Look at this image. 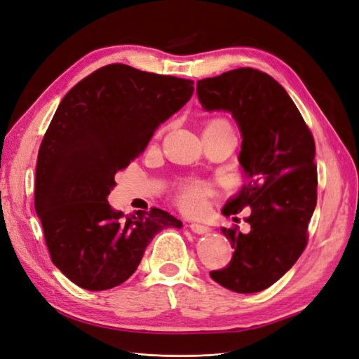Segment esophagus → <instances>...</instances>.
<instances>
[{
	"mask_svg": "<svg viewBox=\"0 0 359 359\" xmlns=\"http://www.w3.org/2000/svg\"><path fill=\"white\" fill-rule=\"evenodd\" d=\"M190 229H191V232H194V233L202 235V233L208 232L210 227L205 226V224H201V223H191V224H190Z\"/></svg>",
	"mask_w": 359,
	"mask_h": 359,
	"instance_id": "obj_1",
	"label": "esophagus"
}]
</instances>
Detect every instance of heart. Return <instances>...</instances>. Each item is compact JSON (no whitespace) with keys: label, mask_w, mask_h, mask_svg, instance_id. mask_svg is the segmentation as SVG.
Masks as SVG:
<instances>
[{"label":"heart","mask_w":359,"mask_h":359,"mask_svg":"<svg viewBox=\"0 0 359 359\" xmlns=\"http://www.w3.org/2000/svg\"><path fill=\"white\" fill-rule=\"evenodd\" d=\"M206 128H231V126L226 119L215 118L211 119ZM212 194L214 191L210 184H206L201 180H191L182 184L177 193V201L184 211L198 212L205 208L206 202H208Z\"/></svg>","instance_id":"b5f03b06"}]
</instances>
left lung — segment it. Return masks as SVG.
Instances as JSON below:
<instances>
[{"label": "left lung", "mask_w": 359, "mask_h": 359, "mask_svg": "<svg viewBox=\"0 0 359 359\" xmlns=\"http://www.w3.org/2000/svg\"><path fill=\"white\" fill-rule=\"evenodd\" d=\"M206 111H227L241 130L240 165L248 182L227 201L223 215L250 206L248 233L223 227L233 253L210 276L238 293L260 292L283 277L309 241L318 201L314 139L286 90L269 74L241 67L198 81Z\"/></svg>", "instance_id": "8db88e82"}]
</instances>
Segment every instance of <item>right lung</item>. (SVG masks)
<instances>
[{
  "label": "right lung",
  "mask_w": 359,
  "mask_h": 359,
  "mask_svg": "<svg viewBox=\"0 0 359 359\" xmlns=\"http://www.w3.org/2000/svg\"><path fill=\"white\" fill-rule=\"evenodd\" d=\"M193 91L190 79L109 64L64 95L39 149L34 205L52 262L74 285L124 283L160 231L182 226L160 208L124 215L107 196Z\"/></svg>",
  "instance_id": "add662e5"
}]
</instances>
